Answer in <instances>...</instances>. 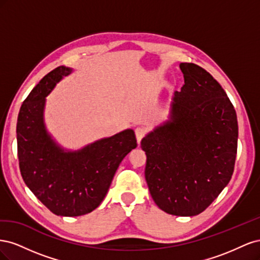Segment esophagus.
<instances>
[{"label": "esophagus", "mask_w": 260, "mask_h": 260, "mask_svg": "<svg viewBox=\"0 0 260 260\" xmlns=\"http://www.w3.org/2000/svg\"><path fill=\"white\" fill-rule=\"evenodd\" d=\"M145 133H146V131H145L144 128H141L140 127V128L136 129V137H137V141H138L139 144L141 143V141H142V139L144 138Z\"/></svg>", "instance_id": "obj_1"}]
</instances>
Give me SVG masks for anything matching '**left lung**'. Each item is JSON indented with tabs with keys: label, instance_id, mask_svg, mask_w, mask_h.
I'll list each match as a JSON object with an SVG mask.
<instances>
[{
	"label": "left lung",
	"instance_id": "1",
	"mask_svg": "<svg viewBox=\"0 0 260 260\" xmlns=\"http://www.w3.org/2000/svg\"><path fill=\"white\" fill-rule=\"evenodd\" d=\"M170 119L141 141L145 180L167 214L195 216L229 183L238 151V118L225 91L205 69L181 62Z\"/></svg>",
	"mask_w": 260,
	"mask_h": 260
}]
</instances>
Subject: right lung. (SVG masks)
Returning <instances> with one entry per match:
<instances>
[{"instance_id":"obj_1","label":"right lung","mask_w":260,"mask_h":260,"mask_svg":"<svg viewBox=\"0 0 260 260\" xmlns=\"http://www.w3.org/2000/svg\"><path fill=\"white\" fill-rule=\"evenodd\" d=\"M72 69L59 66L43 77L23 101L17 119V154L26 185L53 214L76 217L95 209L124 156L138 146L127 129L77 152H65L43 122L45 96Z\"/></svg>"}]
</instances>
